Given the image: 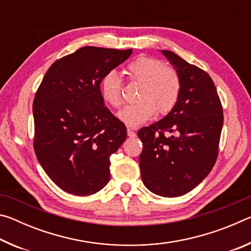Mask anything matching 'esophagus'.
<instances>
[{
	"label": "esophagus",
	"mask_w": 251,
	"mask_h": 251,
	"mask_svg": "<svg viewBox=\"0 0 251 251\" xmlns=\"http://www.w3.org/2000/svg\"><path fill=\"white\" fill-rule=\"evenodd\" d=\"M127 135L129 136V137H135L136 136V133L135 131L131 129V128H127Z\"/></svg>",
	"instance_id": "esophagus-1"
}]
</instances>
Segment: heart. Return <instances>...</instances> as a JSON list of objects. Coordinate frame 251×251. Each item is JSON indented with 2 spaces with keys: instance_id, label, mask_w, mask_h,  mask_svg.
I'll return each mask as SVG.
<instances>
[{
  "instance_id": "1",
  "label": "heart",
  "mask_w": 251,
  "mask_h": 251,
  "mask_svg": "<svg viewBox=\"0 0 251 251\" xmlns=\"http://www.w3.org/2000/svg\"><path fill=\"white\" fill-rule=\"evenodd\" d=\"M126 74L141 83L137 99L116 114L117 120L129 127H137L154 116L156 110L166 114L175 107L181 93V78L176 69L164 65L159 58L142 55L126 66ZM100 96L106 104L116 108L122 104L121 79L109 71L100 79Z\"/></svg>"
}]
</instances>
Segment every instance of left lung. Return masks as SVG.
Wrapping results in <instances>:
<instances>
[{
	"instance_id": "obj_1",
	"label": "left lung",
	"mask_w": 251,
	"mask_h": 251,
	"mask_svg": "<svg viewBox=\"0 0 251 251\" xmlns=\"http://www.w3.org/2000/svg\"><path fill=\"white\" fill-rule=\"evenodd\" d=\"M181 78V93L171 112L138 130L144 185L163 197L185 195L205 179L218 156L223 106L205 71L172 50H161Z\"/></svg>"
}]
</instances>
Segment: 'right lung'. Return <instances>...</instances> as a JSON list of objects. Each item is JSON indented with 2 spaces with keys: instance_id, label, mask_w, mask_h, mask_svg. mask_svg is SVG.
<instances>
[{
  "instance_id": "add662e5",
  "label": "right lung",
  "mask_w": 251,
  "mask_h": 251,
  "mask_svg": "<svg viewBox=\"0 0 251 251\" xmlns=\"http://www.w3.org/2000/svg\"><path fill=\"white\" fill-rule=\"evenodd\" d=\"M131 53L84 46L55 61L36 92L34 151L66 193L88 196L109 181V157L126 139V127L105 107L100 84Z\"/></svg>"
}]
</instances>
